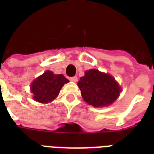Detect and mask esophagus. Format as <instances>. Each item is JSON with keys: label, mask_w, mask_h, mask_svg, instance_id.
<instances>
[{"label": "esophagus", "mask_w": 154, "mask_h": 154, "mask_svg": "<svg viewBox=\"0 0 154 154\" xmlns=\"http://www.w3.org/2000/svg\"><path fill=\"white\" fill-rule=\"evenodd\" d=\"M70 81H72V82H77V77H76V76H74V77H70Z\"/></svg>", "instance_id": "34e87169"}]
</instances>
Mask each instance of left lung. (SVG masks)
Listing matches in <instances>:
<instances>
[{
	"label": "left lung",
	"mask_w": 154,
	"mask_h": 154,
	"mask_svg": "<svg viewBox=\"0 0 154 154\" xmlns=\"http://www.w3.org/2000/svg\"><path fill=\"white\" fill-rule=\"evenodd\" d=\"M77 85L84 101L94 107L111 105L121 92V88L112 76L97 69L86 71Z\"/></svg>",
	"instance_id": "left-lung-1"
}]
</instances>
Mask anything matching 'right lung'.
Returning a JSON list of instances; mask_svg holds the SVG:
<instances>
[{
	"mask_svg": "<svg viewBox=\"0 0 154 154\" xmlns=\"http://www.w3.org/2000/svg\"><path fill=\"white\" fill-rule=\"evenodd\" d=\"M69 80L62 74H54L51 71L45 72L31 84L33 99L41 103H48L57 97L60 89Z\"/></svg>",
	"mask_w": 154,
	"mask_h": 154,
	"instance_id": "right-lung-1",
	"label": "right lung"
}]
</instances>
